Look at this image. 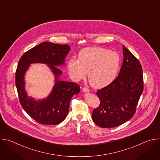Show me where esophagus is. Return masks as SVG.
<instances>
[{"label":"esophagus","instance_id":"esophagus-1","mask_svg":"<svg viewBox=\"0 0 160 160\" xmlns=\"http://www.w3.org/2000/svg\"><path fill=\"white\" fill-rule=\"evenodd\" d=\"M82 91H83V92H88L90 90L87 87H83L82 88Z\"/></svg>","mask_w":160,"mask_h":160}]
</instances>
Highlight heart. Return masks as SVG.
I'll use <instances>...</instances> for the list:
<instances>
[{"label": "heart", "mask_w": 160, "mask_h": 160, "mask_svg": "<svg viewBox=\"0 0 160 160\" xmlns=\"http://www.w3.org/2000/svg\"><path fill=\"white\" fill-rule=\"evenodd\" d=\"M120 66L121 58L117 52L102 48H89L78 53V59L72 58L68 60L67 69L75 81L84 78L88 72L90 85L100 88L114 81Z\"/></svg>", "instance_id": "obj_1"}]
</instances>
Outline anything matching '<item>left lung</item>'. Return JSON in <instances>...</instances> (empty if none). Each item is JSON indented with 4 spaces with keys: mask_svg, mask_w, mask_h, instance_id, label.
I'll return each instance as SVG.
<instances>
[{
    "mask_svg": "<svg viewBox=\"0 0 160 160\" xmlns=\"http://www.w3.org/2000/svg\"><path fill=\"white\" fill-rule=\"evenodd\" d=\"M118 76L109 85L99 89V106L92 111L94 122L101 128H112L130 120L144 90L142 68L139 61L125 47Z\"/></svg>",
    "mask_w": 160,
    "mask_h": 160,
    "instance_id": "left-lung-1",
    "label": "left lung"
}]
</instances>
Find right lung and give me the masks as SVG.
I'll return each mask as SVG.
<instances>
[{"label": "right lung", "instance_id": "1", "mask_svg": "<svg viewBox=\"0 0 160 160\" xmlns=\"http://www.w3.org/2000/svg\"><path fill=\"white\" fill-rule=\"evenodd\" d=\"M70 49L67 44L61 45L45 42L27 51L20 58L16 71V86L19 102L28 115L42 125H57L66 117L73 95L80 90L75 82L59 81L62 73L57 66L64 63ZM48 63L56 75V83L52 94L47 99L35 101L28 98L24 88V73L31 63Z\"/></svg>", "mask_w": 160, "mask_h": 160}]
</instances>
